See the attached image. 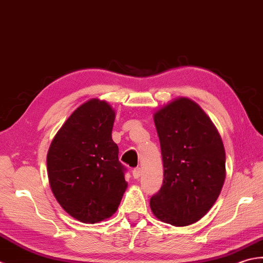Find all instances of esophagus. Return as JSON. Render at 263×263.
<instances>
[{"label":"esophagus","mask_w":263,"mask_h":263,"mask_svg":"<svg viewBox=\"0 0 263 263\" xmlns=\"http://www.w3.org/2000/svg\"><path fill=\"white\" fill-rule=\"evenodd\" d=\"M141 175H142V170L139 167H137V168L133 170V176H134V178H135V179H138L139 177H141Z\"/></svg>","instance_id":"obj_1"}]
</instances>
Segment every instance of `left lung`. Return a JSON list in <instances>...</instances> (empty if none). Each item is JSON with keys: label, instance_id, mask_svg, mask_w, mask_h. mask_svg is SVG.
Instances as JSON below:
<instances>
[{"label": "left lung", "instance_id": "left-lung-1", "mask_svg": "<svg viewBox=\"0 0 263 263\" xmlns=\"http://www.w3.org/2000/svg\"><path fill=\"white\" fill-rule=\"evenodd\" d=\"M163 183L149 200L153 214L173 226L205 216L226 177V154L217 128L194 101L179 98L154 114Z\"/></svg>", "mask_w": 263, "mask_h": 263}]
</instances>
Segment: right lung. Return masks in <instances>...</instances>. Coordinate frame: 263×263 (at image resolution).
<instances>
[{
    "label": "right lung",
    "instance_id": "1",
    "mask_svg": "<svg viewBox=\"0 0 263 263\" xmlns=\"http://www.w3.org/2000/svg\"><path fill=\"white\" fill-rule=\"evenodd\" d=\"M115 111L92 99L72 112L47 152V175L63 210L84 223L110 218L127 189L126 168L112 141Z\"/></svg>",
    "mask_w": 263,
    "mask_h": 263
}]
</instances>
